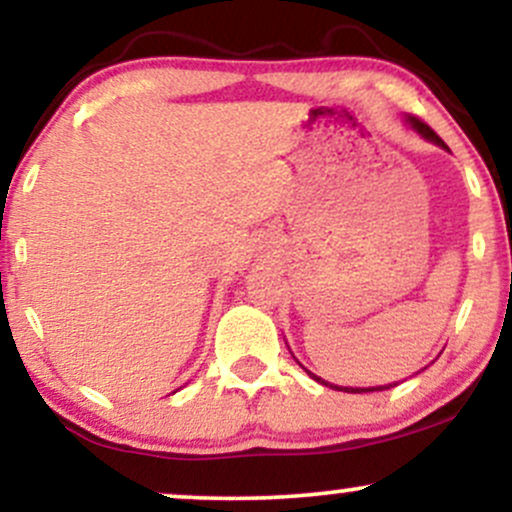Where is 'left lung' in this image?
Here are the masks:
<instances>
[{"instance_id": "8db88e82", "label": "left lung", "mask_w": 512, "mask_h": 512, "mask_svg": "<svg viewBox=\"0 0 512 512\" xmlns=\"http://www.w3.org/2000/svg\"><path fill=\"white\" fill-rule=\"evenodd\" d=\"M407 122H409L411 127L416 129V132L421 134V137L428 139V142H433V144H438V146H445L443 139H440L438 134L433 132V129L426 125V122H421L419 117L409 115V117H407ZM308 373H310V370H308ZM310 378L317 380V383H322V385L332 387V390H344V392H378V390H390V387H395V385H397V383H395V385H380V387H342V385H330V383H325V380H322V378H317V375H313V373H310Z\"/></svg>"}]
</instances>
